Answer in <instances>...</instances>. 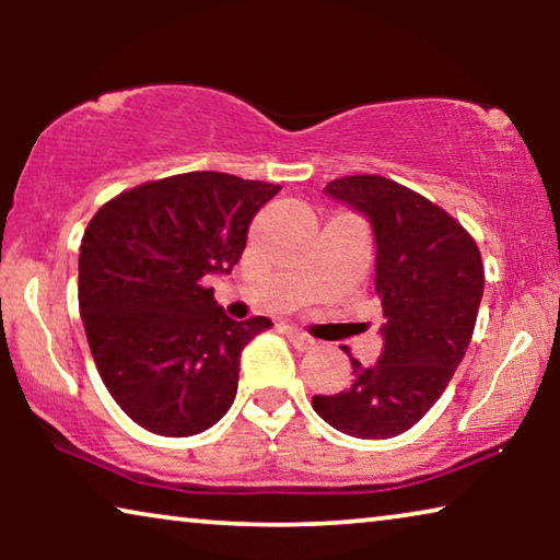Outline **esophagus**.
<instances>
[{"label":"esophagus","mask_w":560,"mask_h":560,"mask_svg":"<svg viewBox=\"0 0 560 560\" xmlns=\"http://www.w3.org/2000/svg\"><path fill=\"white\" fill-rule=\"evenodd\" d=\"M285 336L298 351H308V349L316 347V341H313L308 334H303L301 328H295V326H285Z\"/></svg>","instance_id":"34e87169"}]
</instances>
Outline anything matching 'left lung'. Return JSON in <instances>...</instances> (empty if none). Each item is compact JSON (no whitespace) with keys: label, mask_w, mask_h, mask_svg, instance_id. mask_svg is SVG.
<instances>
[{"label":"left lung","mask_w":560,"mask_h":560,"mask_svg":"<svg viewBox=\"0 0 560 560\" xmlns=\"http://www.w3.org/2000/svg\"><path fill=\"white\" fill-rule=\"evenodd\" d=\"M324 194L370 221L385 324L377 362L351 359V387L313 395L311 405L336 431L393 439L431 410L469 349L485 293L481 255L446 211L382 175H347Z\"/></svg>","instance_id":"8db88e82"}]
</instances>
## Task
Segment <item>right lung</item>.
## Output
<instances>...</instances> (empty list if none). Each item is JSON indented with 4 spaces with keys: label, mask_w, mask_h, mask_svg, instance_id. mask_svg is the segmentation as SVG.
Returning <instances> with one entry per match:
<instances>
[{
    "label": "right lung",
    "mask_w": 560,
    "mask_h": 560,
    "mask_svg": "<svg viewBox=\"0 0 560 560\" xmlns=\"http://www.w3.org/2000/svg\"><path fill=\"white\" fill-rule=\"evenodd\" d=\"M280 186L229 173L144 183L96 211L81 240L79 308L96 370L137 425L186 439L219 423L242 349L270 318H229L206 288L240 262Z\"/></svg>",
    "instance_id": "obj_1"
}]
</instances>
